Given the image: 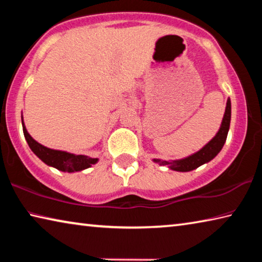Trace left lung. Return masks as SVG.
Masks as SVG:
<instances>
[{
  "label": "left lung",
  "instance_id": "1",
  "mask_svg": "<svg viewBox=\"0 0 262 262\" xmlns=\"http://www.w3.org/2000/svg\"><path fill=\"white\" fill-rule=\"evenodd\" d=\"M230 121H231V101L228 99L227 107H225V113L223 120H222L220 129L205 147L199 150L198 152L190 155V156L183 159H177V161H161V159L155 158L154 162L158 163L159 165H167L168 168H171V170L173 171L188 172L195 170V168L203 165V164L210 162L211 159L215 158L217 156V154L221 151L225 141H227L228 132L230 128Z\"/></svg>",
  "mask_w": 262,
  "mask_h": 262
}]
</instances>
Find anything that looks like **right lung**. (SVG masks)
Masks as SVG:
<instances>
[{
  "label": "right lung",
  "instance_id": "add662e5",
  "mask_svg": "<svg viewBox=\"0 0 262 262\" xmlns=\"http://www.w3.org/2000/svg\"><path fill=\"white\" fill-rule=\"evenodd\" d=\"M21 125H23L24 136L30 149L34 152L35 156H38L48 166L55 167L62 172H69V173H72V172L85 170V168L90 167L91 165H94V164L98 162V158H91L85 156V155H75L67 151H62V150L47 148L45 145L38 143L29 134L24 125L23 117H21Z\"/></svg>",
  "mask_w": 262,
  "mask_h": 262
}]
</instances>
